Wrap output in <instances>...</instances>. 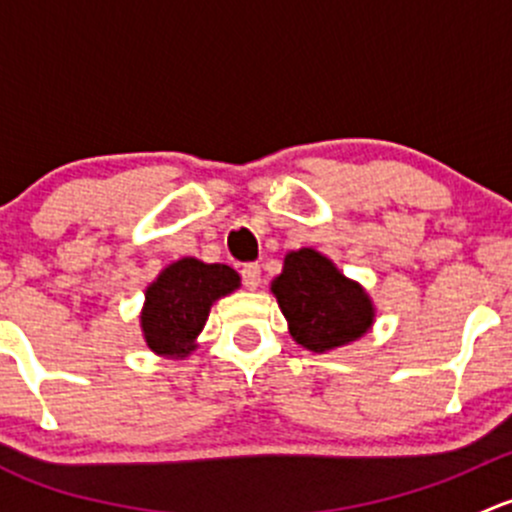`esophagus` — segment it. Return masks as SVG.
Wrapping results in <instances>:
<instances>
[{
	"label": "esophagus",
	"mask_w": 512,
	"mask_h": 512,
	"mask_svg": "<svg viewBox=\"0 0 512 512\" xmlns=\"http://www.w3.org/2000/svg\"><path fill=\"white\" fill-rule=\"evenodd\" d=\"M241 281H244V286L249 288V291H256V288L261 286V266H258V263H246V266L241 268Z\"/></svg>",
	"instance_id": "obj_1"
}]
</instances>
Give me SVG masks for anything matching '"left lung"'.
Instances as JSON below:
<instances>
[{"instance_id":"obj_1","label":"left lung","mask_w":512,"mask_h":512,"mask_svg":"<svg viewBox=\"0 0 512 512\" xmlns=\"http://www.w3.org/2000/svg\"><path fill=\"white\" fill-rule=\"evenodd\" d=\"M271 291L295 342L313 352L357 340L372 325L374 310L367 293L313 249L291 251Z\"/></svg>"}]
</instances>
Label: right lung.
<instances>
[{
  "mask_svg": "<svg viewBox=\"0 0 512 512\" xmlns=\"http://www.w3.org/2000/svg\"><path fill=\"white\" fill-rule=\"evenodd\" d=\"M234 288H239V273L224 263L182 258L167 266L147 288L145 310L140 315L150 350L172 357L189 355L214 300Z\"/></svg>",
  "mask_w": 512,
  "mask_h": 512,
  "instance_id": "obj_1",
  "label": "right lung"
}]
</instances>
